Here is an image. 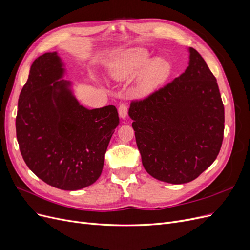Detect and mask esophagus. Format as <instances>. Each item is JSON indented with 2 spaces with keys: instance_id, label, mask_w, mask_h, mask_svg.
<instances>
[{
  "instance_id": "1",
  "label": "esophagus",
  "mask_w": 250,
  "mask_h": 250,
  "mask_svg": "<svg viewBox=\"0 0 250 250\" xmlns=\"http://www.w3.org/2000/svg\"><path fill=\"white\" fill-rule=\"evenodd\" d=\"M119 116H120V118H122V119H125L126 118V116H127V112H128V106H127V104H125V103H122L119 106Z\"/></svg>"
}]
</instances>
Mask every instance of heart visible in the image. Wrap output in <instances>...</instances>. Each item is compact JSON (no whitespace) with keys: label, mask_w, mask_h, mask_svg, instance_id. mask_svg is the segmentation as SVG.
Segmentation results:
<instances>
[{"label":"heart","mask_w":250,"mask_h":250,"mask_svg":"<svg viewBox=\"0 0 250 250\" xmlns=\"http://www.w3.org/2000/svg\"><path fill=\"white\" fill-rule=\"evenodd\" d=\"M171 70L172 66L168 60L160 57L152 59L148 50L133 48L125 51L113 62L110 74L116 80H126L141 71L138 78L139 92L148 95L168 79Z\"/></svg>","instance_id":"1"}]
</instances>
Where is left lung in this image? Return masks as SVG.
Segmentation results:
<instances>
[{
  "label": "left lung",
  "mask_w": 250,
  "mask_h": 250,
  "mask_svg": "<svg viewBox=\"0 0 250 250\" xmlns=\"http://www.w3.org/2000/svg\"><path fill=\"white\" fill-rule=\"evenodd\" d=\"M188 66L169 84L132 102L135 141L144 168L173 185L190 183L213 164L224 132L217 80L199 53L188 48Z\"/></svg>",
  "instance_id": "8db88e82"
}]
</instances>
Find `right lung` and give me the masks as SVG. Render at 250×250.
<instances>
[{
  "label": "right lung",
  "instance_id": "1",
  "mask_svg": "<svg viewBox=\"0 0 250 250\" xmlns=\"http://www.w3.org/2000/svg\"><path fill=\"white\" fill-rule=\"evenodd\" d=\"M64 75L57 52L34 60L20 94L16 127L28 168L52 187L75 191L100 177L119 115L113 105L83 106Z\"/></svg>",
  "mask_w": 250,
  "mask_h": 250
}]
</instances>
